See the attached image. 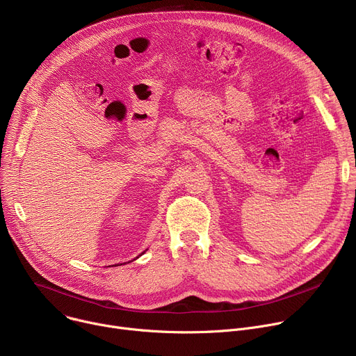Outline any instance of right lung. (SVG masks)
Wrapping results in <instances>:
<instances>
[{
    "label": "right lung",
    "instance_id": "right-lung-1",
    "mask_svg": "<svg viewBox=\"0 0 356 356\" xmlns=\"http://www.w3.org/2000/svg\"><path fill=\"white\" fill-rule=\"evenodd\" d=\"M115 266H117V265H115Z\"/></svg>",
    "mask_w": 356,
    "mask_h": 356
}]
</instances>
